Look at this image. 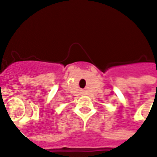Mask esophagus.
I'll use <instances>...</instances> for the list:
<instances>
[{
	"instance_id": "esophagus-1",
	"label": "esophagus",
	"mask_w": 157,
	"mask_h": 157,
	"mask_svg": "<svg viewBox=\"0 0 157 157\" xmlns=\"http://www.w3.org/2000/svg\"><path fill=\"white\" fill-rule=\"evenodd\" d=\"M82 94H85V93H84V92H83V93H82Z\"/></svg>"
}]
</instances>
